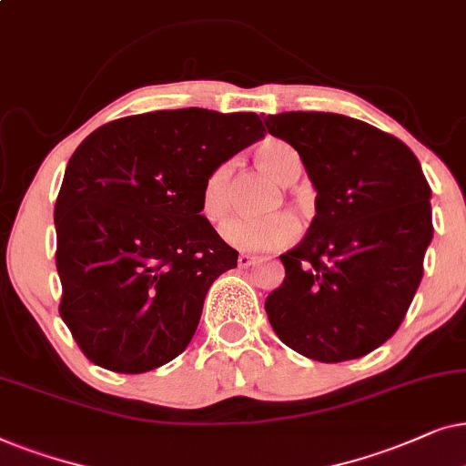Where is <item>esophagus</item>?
Wrapping results in <instances>:
<instances>
[{
    "label": "esophagus",
    "instance_id": "1",
    "mask_svg": "<svg viewBox=\"0 0 466 466\" xmlns=\"http://www.w3.org/2000/svg\"><path fill=\"white\" fill-rule=\"evenodd\" d=\"M253 264H258V258L249 256V253H240V256H238L240 268H249V266H253Z\"/></svg>",
    "mask_w": 466,
    "mask_h": 466
}]
</instances>
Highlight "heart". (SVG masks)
<instances>
[{
  "mask_svg": "<svg viewBox=\"0 0 466 466\" xmlns=\"http://www.w3.org/2000/svg\"><path fill=\"white\" fill-rule=\"evenodd\" d=\"M259 170L283 187L294 185L302 175V159L294 148L281 140H266L258 147ZM232 164L223 161L208 172L200 191V213L210 223H221L232 210ZM298 237V223L289 215H270L259 219L228 221L221 238L240 251H275L288 247Z\"/></svg>",
  "mask_w": 466,
  "mask_h": 466,
  "instance_id": "b5f03b06",
  "label": "heart"
}]
</instances>
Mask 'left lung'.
Returning <instances> with one entry per match:
<instances>
[{"mask_svg":"<svg viewBox=\"0 0 466 466\" xmlns=\"http://www.w3.org/2000/svg\"><path fill=\"white\" fill-rule=\"evenodd\" d=\"M315 191L307 237L266 298L272 330L318 362L362 358L399 330L432 240L431 187L405 142L334 113L266 116Z\"/></svg>","mask_w":466,"mask_h":466,"instance_id":"obj_1","label":"left lung"}]
</instances>
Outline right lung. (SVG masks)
Listing matches in <instances>:
<instances>
[{"label":"right lung","mask_w":466,"mask_h":466,"mask_svg":"<svg viewBox=\"0 0 466 466\" xmlns=\"http://www.w3.org/2000/svg\"><path fill=\"white\" fill-rule=\"evenodd\" d=\"M264 132L256 113L181 108L80 142L55 204L59 313L93 364L147 373L185 351L208 288L238 259L200 215L202 183Z\"/></svg>","instance_id":"add662e5"}]
</instances>
